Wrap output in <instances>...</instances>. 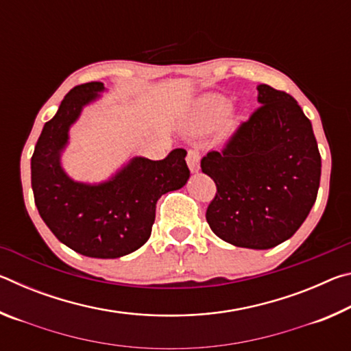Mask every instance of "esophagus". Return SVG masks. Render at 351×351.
<instances>
[{
  "mask_svg": "<svg viewBox=\"0 0 351 351\" xmlns=\"http://www.w3.org/2000/svg\"><path fill=\"white\" fill-rule=\"evenodd\" d=\"M187 165L190 171H193V173H197V171L199 170V152L195 150V148H192V150L187 152Z\"/></svg>",
  "mask_w": 351,
  "mask_h": 351,
  "instance_id": "1",
  "label": "esophagus"
}]
</instances>
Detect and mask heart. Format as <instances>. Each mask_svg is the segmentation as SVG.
Instances as JSON below:
<instances>
[{
    "instance_id": "1",
    "label": "heart",
    "mask_w": 351,
    "mask_h": 351,
    "mask_svg": "<svg viewBox=\"0 0 351 351\" xmlns=\"http://www.w3.org/2000/svg\"><path fill=\"white\" fill-rule=\"evenodd\" d=\"M229 108V97L223 96V94H207V96L198 100L197 108H195V114H197V119L201 125L212 127L223 121L224 116L228 114Z\"/></svg>"
}]
</instances>
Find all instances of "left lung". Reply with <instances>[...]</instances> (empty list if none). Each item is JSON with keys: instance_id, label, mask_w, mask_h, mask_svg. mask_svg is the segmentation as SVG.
Segmentation results:
<instances>
[{"instance_id": "1", "label": "left lung", "mask_w": 351, "mask_h": 351, "mask_svg": "<svg viewBox=\"0 0 351 351\" xmlns=\"http://www.w3.org/2000/svg\"><path fill=\"white\" fill-rule=\"evenodd\" d=\"M260 106L221 150L201 159L217 184L206 219L239 247L271 249L291 239L316 203L320 153L310 119L289 94L258 85Z\"/></svg>"}]
</instances>
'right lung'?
I'll list each match as a JSON object with an SVG mask.
<instances>
[{
    "label": "right lung",
    "mask_w": 351,
    "mask_h": 351,
    "mask_svg": "<svg viewBox=\"0 0 351 351\" xmlns=\"http://www.w3.org/2000/svg\"><path fill=\"white\" fill-rule=\"evenodd\" d=\"M102 91V82H90L64 96L35 145L31 175L40 217L63 245L86 257L117 258L150 239L158 199L186 186L190 170L187 152L175 148L161 161L130 159L100 184L71 180L62 167L69 128L83 106L99 99Z\"/></svg>",
    "instance_id": "obj_1"
}]
</instances>
